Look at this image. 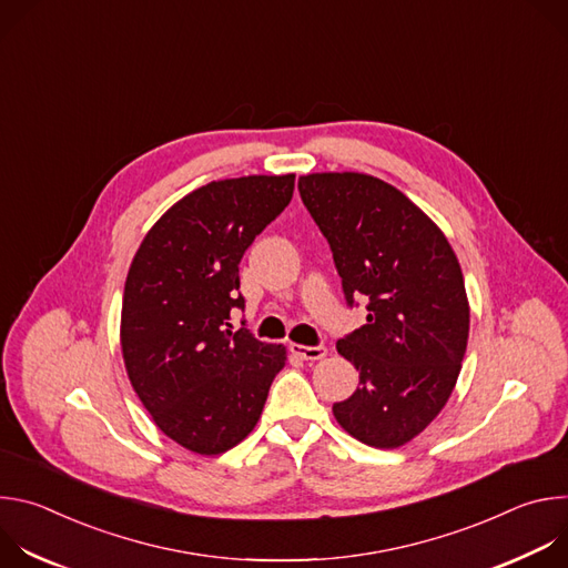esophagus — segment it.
I'll use <instances>...</instances> for the list:
<instances>
[{"label":"esophagus","instance_id":"esophagus-1","mask_svg":"<svg viewBox=\"0 0 568 568\" xmlns=\"http://www.w3.org/2000/svg\"><path fill=\"white\" fill-rule=\"evenodd\" d=\"M292 353L305 362H316L328 355V351L323 346H301V344H292Z\"/></svg>","mask_w":568,"mask_h":568}]
</instances>
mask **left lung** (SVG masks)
<instances>
[{"instance_id": "8db88e82", "label": "left lung", "mask_w": 568, "mask_h": 568, "mask_svg": "<svg viewBox=\"0 0 568 568\" xmlns=\"http://www.w3.org/2000/svg\"><path fill=\"white\" fill-rule=\"evenodd\" d=\"M298 193L331 242L348 305L368 301L364 326L337 342L359 386L333 414L368 447H402L443 412L460 373L469 303L458 258L423 209L373 175L312 173Z\"/></svg>"}]
</instances>
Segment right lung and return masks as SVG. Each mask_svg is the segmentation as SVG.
I'll return each mask as SVG.
<instances>
[{
	"label": "right lung",
	"instance_id": "right-lung-1",
	"mask_svg": "<svg viewBox=\"0 0 568 568\" xmlns=\"http://www.w3.org/2000/svg\"><path fill=\"white\" fill-rule=\"evenodd\" d=\"M294 175L211 182L145 233L123 292L121 351L132 388L171 440L217 456L245 440L265 407L283 344L233 331L245 307L237 265L290 204Z\"/></svg>",
	"mask_w": 568,
	"mask_h": 568
}]
</instances>
